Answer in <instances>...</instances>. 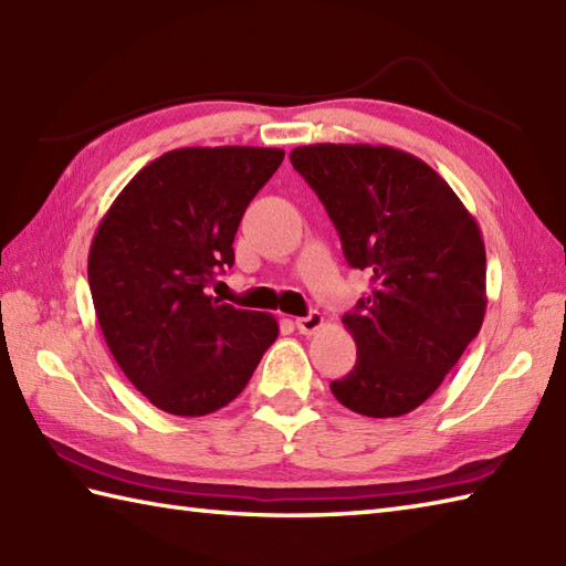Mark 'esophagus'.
Returning <instances> with one entry per match:
<instances>
[{
    "instance_id": "1",
    "label": "esophagus",
    "mask_w": 566,
    "mask_h": 566,
    "mask_svg": "<svg viewBox=\"0 0 566 566\" xmlns=\"http://www.w3.org/2000/svg\"><path fill=\"white\" fill-rule=\"evenodd\" d=\"M321 326H323V316L318 314V311H311L308 316L296 318V328H298V333H304V335L316 333Z\"/></svg>"
}]
</instances>
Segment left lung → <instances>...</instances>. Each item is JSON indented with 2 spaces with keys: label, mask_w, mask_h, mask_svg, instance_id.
Masks as SVG:
<instances>
[{
  "label": "left lung",
  "mask_w": 566,
  "mask_h": 566,
  "mask_svg": "<svg viewBox=\"0 0 566 566\" xmlns=\"http://www.w3.org/2000/svg\"><path fill=\"white\" fill-rule=\"evenodd\" d=\"M290 160L326 207L347 264L371 276L369 296L343 316L357 363L331 391L369 418L411 413L482 328V231L411 153L318 143L294 148Z\"/></svg>",
  "instance_id": "8db88e82"
}]
</instances>
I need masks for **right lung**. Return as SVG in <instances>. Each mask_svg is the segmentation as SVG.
Returning <instances> with one entry per match:
<instances>
[{"mask_svg": "<svg viewBox=\"0 0 566 566\" xmlns=\"http://www.w3.org/2000/svg\"><path fill=\"white\" fill-rule=\"evenodd\" d=\"M284 160L280 148H179L130 179L94 233L90 292L128 381L172 416H207L245 389L280 326L209 296L235 262L248 203Z\"/></svg>", "mask_w": 566, "mask_h": 566, "instance_id": "obj_1", "label": "right lung"}]
</instances>
